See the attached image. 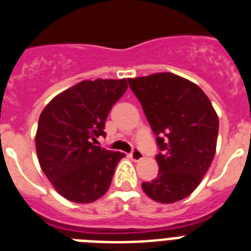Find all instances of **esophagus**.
<instances>
[{
    "mask_svg": "<svg viewBox=\"0 0 251 251\" xmlns=\"http://www.w3.org/2000/svg\"><path fill=\"white\" fill-rule=\"evenodd\" d=\"M129 156L133 161H139V160H142V159H143V153H142L139 150H134L133 152L130 153Z\"/></svg>",
    "mask_w": 251,
    "mask_h": 251,
    "instance_id": "1",
    "label": "esophagus"
}]
</instances>
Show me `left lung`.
<instances>
[{"mask_svg": "<svg viewBox=\"0 0 251 251\" xmlns=\"http://www.w3.org/2000/svg\"><path fill=\"white\" fill-rule=\"evenodd\" d=\"M129 86L163 151L157 177L142 189L159 203L178 202L198 187L214 160L218 114L197 84L172 73L133 78Z\"/></svg>", "mask_w": 251, "mask_h": 251, "instance_id": "obj_1", "label": "left lung"}]
</instances>
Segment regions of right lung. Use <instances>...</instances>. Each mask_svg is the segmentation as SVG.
<instances>
[{
    "label": "right lung",
    "mask_w": 251,
    "mask_h": 251,
    "mask_svg": "<svg viewBox=\"0 0 251 251\" xmlns=\"http://www.w3.org/2000/svg\"><path fill=\"white\" fill-rule=\"evenodd\" d=\"M127 90L126 79L82 80L53 98L39 118L35 145L40 167L70 202L101 198L125 156L96 146L109 110Z\"/></svg>",
    "instance_id": "right-lung-1"
}]
</instances>
